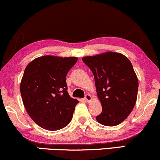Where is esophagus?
<instances>
[{
	"mask_svg": "<svg viewBox=\"0 0 160 160\" xmlns=\"http://www.w3.org/2000/svg\"><path fill=\"white\" fill-rule=\"evenodd\" d=\"M91 99V96L90 94H86L85 97H84V100L86 101V102H89L90 100Z\"/></svg>",
	"mask_w": 160,
	"mask_h": 160,
	"instance_id": "esophagus-1",
	"label": "esophagus"
}]
</instances>
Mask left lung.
<instances>
[{
	"label": "left lung",
	"mask_w": 160,
	"mask_h": 160,
	"mask_svg": "<svg viewBox=\"0 0 160 160\" xmlns=\"http://www.w3.org/2000/svg\"><path fill=\"white\" fill-rule=\"evenodd\" d=\"M82 61L94 76L102 112L96 117L101 124H120L131 113L137 99L138 82L129 60L123 54L108 52L88 56Z\"/></svg>",
	"instance_id": "obj_1"
}]
</instances>
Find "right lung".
Wrapping results in <instances>:
<instances>
[{
    "label": "right lung",
    "mask_w": 160,
    "mask_h": 160,
    "mask_svg": "<svg viewBox=\"0 0 160 160\" xmlns=\"http://www.w3.org/2000/svg\"><path fill=\"white\" fill-rule=\"evenodd\" d=\"M76 57L46 55L32 61L24 69L20 85L23 104L31 119L42 128H64L78 102L67 92L66 76Z\"/></svg>",
    "instance_id": "1"
}]
</instances>
